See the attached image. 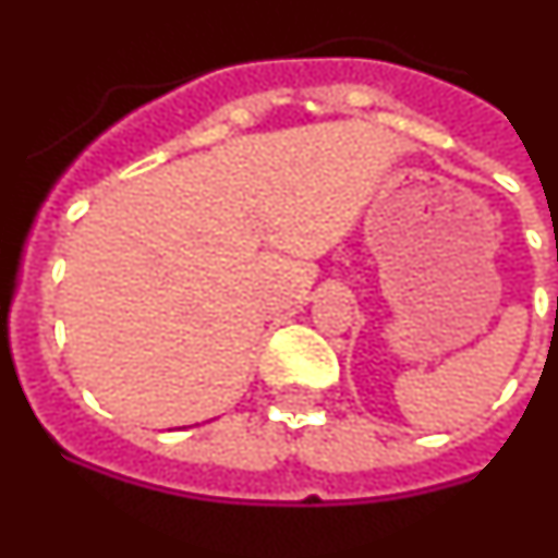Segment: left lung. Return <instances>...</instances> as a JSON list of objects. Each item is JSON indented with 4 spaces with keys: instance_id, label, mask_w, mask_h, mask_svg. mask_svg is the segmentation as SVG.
<instances>
[{
    "instance_id": "8db88e82",
    "label": "left lung",
    "mask_w": 558,
    "mask_h": 558,
    "mask_svg": "<svg viewBox=\"0 0 558 558\" xmlns=\"http://www.w3.org/2000/svg\"><path fill=\"white\" fill-rule=\"evenodd\" d=\"M556 319H558V300H556Z\"/></svg>"
}]
</instances>
